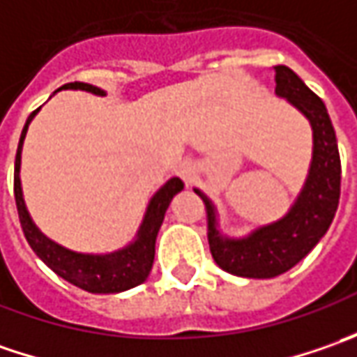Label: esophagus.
<instances>
[{"instance_id":"34e87169","label":"esophagus","mask_w":357,"mask_h":357,"mask_svg":"<svg viewBox=\"0 0 357 357\" xmlns=\"http://www.w3.org/2000/svg\"><path fill=\"white\" fill-rule=\"evenodd\" d=\"M176 174L185 181L186 185H190L192 181H195V167L190 165V162H186V160H183L178 167H176Z\"/></svg>"}]
</instances>
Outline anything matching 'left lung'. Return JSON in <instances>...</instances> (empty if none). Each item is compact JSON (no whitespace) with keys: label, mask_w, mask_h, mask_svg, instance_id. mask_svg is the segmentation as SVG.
<instances>
[{"label":"left lung","mask_w":357,"mask_h":357,"mask_svg":"<svg viewBox=\"0 0 357 357\" xmlns=\"http://www.w3.org/2000/svg\"><path fill=\"white\" fill-rule=\"evenodd\" d=\"M274 71L276 95L288 99L308 119L314 137L308 178L292 208L280 220L256 228L244 238H228L218 232L214 204L195 188L206 206V234L214 262L244 278H274L296 266L328 232L340 202L342 162L326 105L286 65H276Z\"/></svg>","instance_id":"obj_1"}]
</instances>
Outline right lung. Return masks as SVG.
Instances as JSON below:
<instances>
[{
  "label": "right lung",
  "instance_id": "obj_1",
  "mask_svg": "<svg viewBox=\"0 0 357 357\" xmlns=\"http://www.w3.org/2000/svg\"><path fill=\"white\" fill-rule=\"evenodd\" d=\"M61 89L89 91V93L101 95V97L105 95L103 89L89 85V83H79V81L67 83ZM39 109H35L27 117V123L21 130L17 155H15V172H13V192H15L17 214H20L21 228H23V234L29 242V246L57 276L71 282L81 290H87L91 294H117V292H125L129 288L143 284L153 268L158 228L162 225V218H165V213L171 204L172 197L183 190V186H185L183 181L174 176L171 181H167V185L158 188L146 206L143 225L137 232V238L132 240L129 246H125L123 250L111 254H81L67 250L57 242L49 240L39 228L35 227L31 216L27 213L23 192H21V149H23L25 135H27V127L33 121L35 115L39 113Z\"/></svg>",
  "mask_w": 357,
  "mask_h": 357
}]
</instances>
